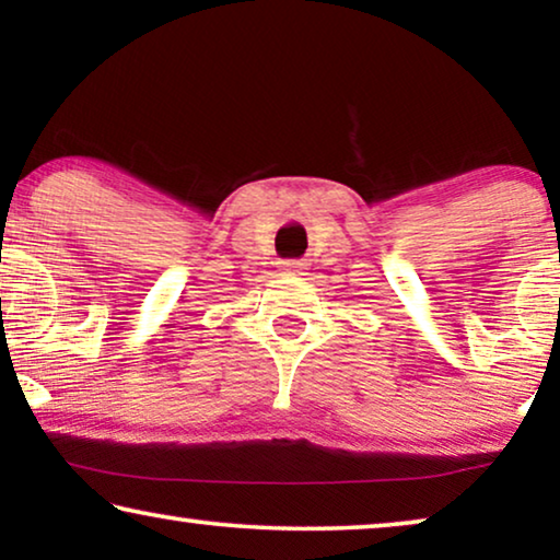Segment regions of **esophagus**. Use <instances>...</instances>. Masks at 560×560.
<instances>
[{
    "label": "esophagus",
    "mask_w": 560,
    "mask_h": 560,
    "mask_svg": "<svg viewBox=\"0 0 560 560\" xmlns=\"http://www.w3.org/2000/svg\"><path fill=\"white\" fill-rule=\"evenodd\" d=\"M304 261H287V271H294V273H299V271H302L304 269Z\"/></svg>",
    "instance_id": "obj_1"
}]
</instances>
